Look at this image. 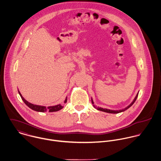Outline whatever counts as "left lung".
<instances>
[{"label": "left lung", "mask_w": 161, "mask_h": 161, "mask_svg": "<svg viewBox=\"0 0 161 161\" xmlns=\"http://www.w3.org/2000/svg\"><path fill=\"white\" fill-rule=\"evenodd\" d=\"M138 93L136 94L135 98L134 99L133 101L131 103V104L129 105L128 107H126L125 108L123 109V110H109V109H107V108H101V107H100V108L98 107V108H97V110H101V111H103V112H107V113H112V114H118V113H119V112H123V111H125V110L128 109L129 107H131V106L134 104V103L135 102V101L136 100V99H137V97H138ZM91 102H92V104H94V103H93V101H92V99L91 100ZM94 107H95V106H94Z\"/></svg>", "instance_id": "8db88e82"}]
</instances>
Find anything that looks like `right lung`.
Wrapping results in <instances>:
<instances>
[{
  "instance_id": "obj_1",
  "label": "right lung",
  "mask_w": 161,
  "mask_h": 161,
  "mask_svg": "<svg viewBox=\"0 0 161 161\" xmlns=\"http://www.w3.org/2000/svg\"><path fill=\"white\" fill-rule=\"evenodd\" d=\"M18 93L19 94L22 100L23 101V102L25 103V104L26 106H28V107H30V108L37 111V112H46L47 110H49V112H56V111H58L60 109H62L63 108V106L60 105V104H58V105H56V106H49V107H46L45 106H38V105H35V104H33L31 103H30L29 102H28L26 100H25L23 97L22 96V95L21 94L20 92L18 91ZM67 97H66L64 103H67Z\"/></svg>"
}]
</instances>
